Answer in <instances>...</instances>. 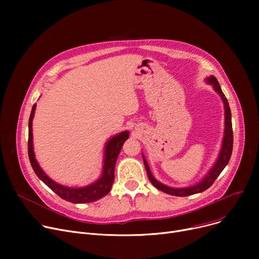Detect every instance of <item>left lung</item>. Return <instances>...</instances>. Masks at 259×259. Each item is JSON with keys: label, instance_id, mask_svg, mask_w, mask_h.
<instances>
[{"label": "left lung", "instance_id": "left-lung-1", "mask_svg": "<svg viewBox=\"0 0 259 259\" xmlns=\"http://www.w3.org/2000/svg\"><path fill=\"white\" fill-rule=\"evenodd\" d=\"M206 81L208 84L213 86V89L217 92V94L220 95L223 103H224V107H225V130H224V138H223V143H222V148L219 156H217V159L215 160L214 165L211 167V169L208 171V173L203 176L202 180L199 181L197 184L190 186V187H185V188H173V187H169L167 185L161 184L160 182H158L153 174L151 173L150 167L148 165V161L144 155V153H142L143 156V160H144V165L148 174L149 181L152 183V185L160 190V191L165 192L167 194L170 195H174V196H188V195H193L196 193H200L206 191L208 188H210L213 183L215 182V180L219 178V175L222 173V171L225 169V167L228 165V162L230 160L231 154H232V150H233V130H232V118H231V110L229 107V103L227 98L225 97L224 92L222 91V88L217 81L216 77H214L213 75H210L209 77L206 78Z\"/></svg>", "mask_w": 259, "mask_h": 259}]
</instances>
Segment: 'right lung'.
<instances>
[{
  "label": "right lung",
  "mask_w": 259,
  "mask_h": 259,
  "mask_svg": "<svg viewBox=\"0 0 259 259\" xmlns=\"http://www.w3.org/2000/svg\"><path fill=\"white\" fill-rule=\"evenodd\" d=\"M36 105L34 104L29 117L28 122V155L31 167L37 178L42 181L46 186H48L54 193H57L63 199L73 203H85L92 202L101 199L105 195L110 192L111 187L114 182V169L117 156L120 152V149L124 143L129 138V131H122L112 137L105 145L104 159H103V171L100 178L94 183L80 187L71 188L58 184L51 180L49 176L39 167L35 158L33 150V135H32V119L34 116Z\"/></svg>",
  "instance_id": "1"
}]
</instances>
